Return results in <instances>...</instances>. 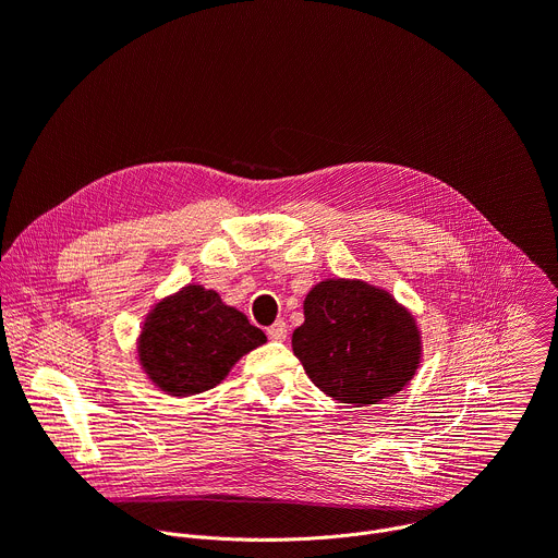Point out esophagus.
<instances>
[{"label": "esophagus", "instance_id": "obj_1", "mask_svg": "<svg viewBox=\"0 0 558 558\" xmlns=\"http://www.w3.org/2000/svg\"><path fill=\"white\" fill-rule=\"evenodd\" d=\"M287 333H289V329H287V323H284V320H278V323H274V325L267 329V338L274 340V342H284V340H287Z\"/></svg>", "mask_w": 558, "mask_h": 558}]
</instances>
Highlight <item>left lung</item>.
<instances>
[{
	"label": "left lung",
	"mask_w": 558,
	"mask_h": 558,
	"mask_svg": "<svg viewBox=\"0 0 558 558\" xmlns=\"http://www.w3.org/2000/svg\"><path fill=\"white\" fill-rule=\"evenodd\" d=\"M291 344L311 381L353 407L375 404L404 388L422 355L413 315L362 280L315 284Z\"/></svg>",
	"instance_id": "1"
}]
</instances>
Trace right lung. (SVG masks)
I'll use <instances>...</instances> for the list:
<instances>
[{"label":"right lung","mask_w":558,"mask_h":558,"mask_svg":"<svg viewBox=\"0 0 558 558\" xmlns=\"http://www.w3.org/2000/svg\"><path fill=\"white\" fill-rule=\"evenodd\" d=\"M265 342L247 315L227 306L216 291L190 284L151 308L138 357L158 388L187 397L220 384L238 360Z\"/></svg>","instance_id":"right-lung-1"}]
</instances>
